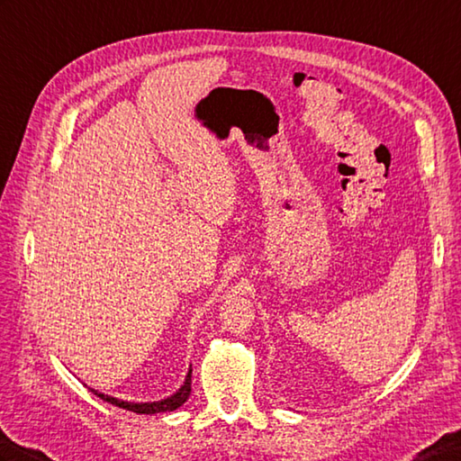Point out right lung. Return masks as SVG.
Here are the masks:
<instances>
[{"label": "right lung", "instance_id": "right-lung-1", "mask_svg": "<svg viewBox=\"0 0 461 461\" xmlns=\"http://www.w3.org/2000/svg\"><path fill=\"white\" fill-rule=\"evenodd\" d=\"M95 395L99 399H104L107 402H111V405L115 407H121V409H127V411H132V412H139V414H156V412H167V411H176L177 407H182L184 402L187 401L189 393H192V369H189L187 375H185V381L184 385L179 387L174 395L166 397L162 401H152V402H131V401H121L117 397H111V395H105V393H99L95 389H92Z\"/></svg>", "mask_w": 461, "mask_h": 461}]
</instances>
